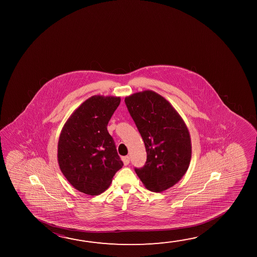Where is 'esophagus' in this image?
<instances>
[{
    "instance_id": "1",
    "label": "esophagus",
    "mask_w": 257,
    "mask_h": 257,
    "mask_svg": "<svg viewBox=\"0 0 257 257\" xmlns=\"http://www.w3.org/2000/svg\"><path fill=\"white\" fill-rule=\"evenodd\" d=\"M122 161L124 165H128L130 163V157L129 156H125V157H122Z\"/></svg>"
}]
</instances>
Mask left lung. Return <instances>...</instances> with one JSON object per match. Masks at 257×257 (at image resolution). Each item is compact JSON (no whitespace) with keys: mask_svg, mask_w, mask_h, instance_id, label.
Masks as SVG:
<instances>
[{"mask_svg":"<svg viewBox=\"0 0 257 257\" xmlns=\"http://www.w3.org/2000/svg\"><path fill=\"white\" fill-rule=\"evenodd\" d=\"M124 102L147 152L146 163L141 169L135 168V172L150 191L169 189L189 168V131L172 105L152 90L135 93Z\"/></svg>","mask_w":257,"mask_h":257,"instance_id":"1","label":"left lung"}]
</instances>
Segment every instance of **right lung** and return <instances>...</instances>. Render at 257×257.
Instances as JSON below:
<instances>
[{"label": "right lung", "instance_id": "add662e5", "mask_svg": "<svg viewBox=\"0 0 257 257\" xmlns=\"http://www.w3.org/2000/svg\"><path fill=\"white\" fill-rule=\"evenodd\" d=\"M120 101L119 97L92 96L72 113L61 131L60 169L81 193L101 194L123 166L106 128Z\"/></svg>", "mask_w": 257, "mask_h": 257}]
</instances>
